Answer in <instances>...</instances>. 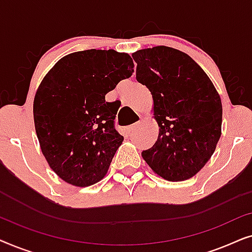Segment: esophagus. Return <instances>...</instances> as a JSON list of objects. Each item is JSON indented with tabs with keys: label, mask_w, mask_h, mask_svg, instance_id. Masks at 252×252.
I'll use <instances>...</instances> for the list:
<instances>
[{
	"label": "esophagus",
	"mask_w": 252,
	"mask_h": 252,
	"mask_svg": "<svg viewBox=\"0 0 252 252\" xmlns=\"http://www.w3.org/2000/svg\"><path fill=\"white\" fill-rule=\"evenodd\" d=\"M139 126H140V123H135V124H133V125L128 126V127H127V133L133 134L137 128H139Z\"/></svg>",
	"instance_id": "1"
}]
</instances>
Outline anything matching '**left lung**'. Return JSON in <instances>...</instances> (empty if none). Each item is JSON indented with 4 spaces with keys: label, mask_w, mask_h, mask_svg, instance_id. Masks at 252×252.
<instances>
[{
    "label": "left lung",
    "mask_w": 252,
    "mask_h": 252,
    "mask_svg": "<svg viewBox=\"0 0 252 252\" xmlns=\"http://www.w3.org/2000/svg\"><path fill=\"white\" fill-rule=\"evenodd\" d=\"M136 80L149 89L158 139L142 151L151 170L177 182L197 174L221 135V99L203 68L187 54L157 46L135 51Z\"/></svg>",
    "instance_id": "left-lung-1"
}]
</instances>
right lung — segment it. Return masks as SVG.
<instances>
[{
  "label": "right lung",
  "mask_w": 252,
  "mask_h": 252,
  "mask_svg": "<svg viewBox=\"0 0 252 252\" xmlns=\"http://www.w3.org/2000/svg\"><path fill=\"white\" fill-rule=\"evenodd\" d=\"M133 72L128 54L89 49L66 55L44 75L33 102L34 125L62 180L88 187L108 173L124 136L113 124L116 102H105V95Z\"/></svg>",
  "instance_id": "add662e5"
}]
</instances>
